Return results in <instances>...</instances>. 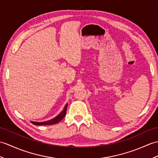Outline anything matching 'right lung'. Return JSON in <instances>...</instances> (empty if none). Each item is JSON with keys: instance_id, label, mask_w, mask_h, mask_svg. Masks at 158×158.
Wrapping results in <instances>:
<instances>
[{"instance_id": "add662e5", "label": "right lung", "mask_w": 158, "mask_h": 158, "mask_svg": "<svg viewBox=\"0 0 158 158\" xmlns=\"http://www.w3.org/2000/svg\"><path fill=\"white\" fill-rule=\"evenodd\" d=\"M67 106L68 104H67L65 105L64 108L63 109V110H62L59 114L58 116H56L55 118L51 119L50 120H48V121H45V122H42V123H39V122H32L31 121V123L35 124V125H50V124H56L58 123H59L60 120H62V118H64L66 115V112H67Z\"/></svg>"}]
</instances>
